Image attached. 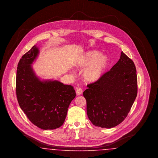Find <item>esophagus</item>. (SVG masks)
Here are the masks:
<instances>
[{
    "label": "esophagus",
    "mask_w": 158,
    "mask_h": 158,
    "mask_svg": "<svg viewBox=\"0 0 158 158\" xmlns=\"http://www.w3.org/2000/svg\"><path fill=\"white\" fill-rule=\"evenodd\" d=\"M76 94L77 95H81L82 94L83 90L81 88H76Z\"/></svg>",
    "instance_id": "1"
}]
</instances>
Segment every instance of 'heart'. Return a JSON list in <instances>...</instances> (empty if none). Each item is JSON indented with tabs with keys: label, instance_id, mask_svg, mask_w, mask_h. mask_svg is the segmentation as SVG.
Masks as SVG:
<instances>
[{
	"label": "heart",
	"instance_id": "heart-1",
	"mask_svg": "<svg viewBox=\"0 0 158 158\" xmlns=\"http://www.w3.org/2000/svg\"><path fill=\"white\" fill-rule=\"evenodd\" d=\"M108 64L106 56L97 51H89L85 53L77 63L78 68H87L83 72V78L86 82L98 81L102 76Z\"/></svg>",
	"mask_w": 158,
	"mask_h": 158
}]
</instances>
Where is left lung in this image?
Returning <instances> with one entry per match:
<instances>
[{"instance_id": "1", "label": "left lung", "mask_w": 158, "mask_h": 158, "mask_svg": "<svg viewBox=\"0 0 158 158\" xmlns=\"http://www.w3.org/2000/svg\"><path fill=\"white\" fill-rule=\"evenodd\" d=\"M83 93L91 123L102 128L114 127L126 118L137 94V77L133 60L123 52L111 70Z\"/></svg>"}]
</instances>
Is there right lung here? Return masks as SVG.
<instances>
[{"instance_id":"add662e5","label":"right lung","mask_w":158,"mask_h":158,"mask_svg":"<svg viewBox=\"0 0 158 158\" xmlns=\"http://www.w3.org/2000/svg\"><path fill=\"white\" fill-rule=\"evenodd\" d=\"M38 54V48L34 45L19 60L16 78V97L32 124L43 130H53L64 123L69 105L75 98V90L72 86L58 81H41L31 66Z\"/></svg>"}]
</instances>
